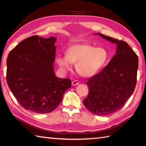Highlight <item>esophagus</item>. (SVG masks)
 Returning <instances> with one entry per match:
<instances>
[{
    "mask_svg": "<svg viewBox=\"0 0 146 146\" xmlns=\"http://www.w3.org/2000/svg\"><path fill=\"white\" fill-rule=\"evenodd\" d=\"M79 84V82L78 80H74L72 82V86H76Z\"/></svg>",
    "mask_w": 146,
    "mask_h": 146,
    "instance_id": "obj_1",
    "label": "esophagus"
}]
</instances>
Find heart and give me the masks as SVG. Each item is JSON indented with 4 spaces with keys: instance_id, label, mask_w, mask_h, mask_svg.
<instances>
[{
    "instance_id": "obj_1",
    "label": "heart",
    "mask_w": 146,
    "mask_h": 146,
    "mask_svg": "<svg viewBox=\"0 0 146 146\" xmlns=\"http://www.w3.org/2000/svg\"><path fill=\"white\" fill-rule=\"evenodd\" d=\"M109 54L102 47L95 48L88 43L74 44L66 49L65 55H58L55 61L64 73L76 64V71L84 77L90 78L100 72L108 60Z\"/></svg>"
}]
</instances>
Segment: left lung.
<instances>
[{
	"instance_id": "left-lung-1",
	"label": "left lung",
	"mask_w": 146,
	"mask_h": 146,
	"mask_svg": "<svg viewBox=\"0 0 146 146\" xmlns=\"http://www.w3.org/2000/svg\"><path fill=\"white\" fill-rule=\"evenodd\" d=\"M97 35L117 45L115 55L108 65L88 80L89 95L83 100L92 114L102 116L120 110L132 95L137 83L138 58L125 42L100 33L94 35Z\"/></svg>"
}]
</instances>
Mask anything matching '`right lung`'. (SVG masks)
<instances>
[{
    "label": "right lung",
    "instance_id": "add662e5",
    "mask_svg": "<svg viewBox=\"0 0 146 146\" xmlns=\"http://www.w3.org/2000/svg\"><path fill=\"white\" fill-rule=\"evenodd\" d=\"M56 37L32 36L21 42L7 58L6 79L14 97L23 107L36 113L55 110L71 87L68 78L56 76Z\"/></svg>",
    "mask_w": 146,
    "mask_h": 146
}]
</instances>
